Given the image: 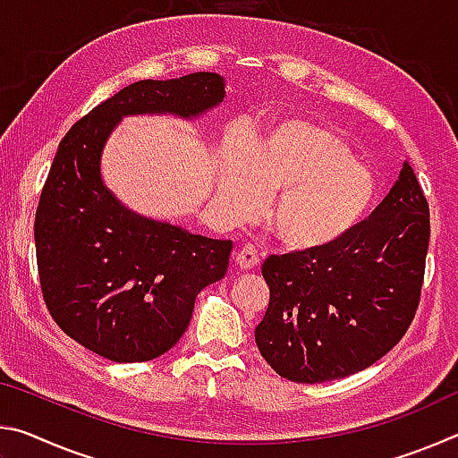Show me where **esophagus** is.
<instances>
[{"label": "esophagus", "mask_w": 458, "mask_h": 458, "mask_svg": "<svg viewBox=\"0 0 458 458\" xmlns=\"http://www.w3.org/2000/svg\"><path fill=\"white\" fill-rule=\"evenodd\" d=\"M234 259H236V265L242 270H252L260 265L259 250H257V246H252V244H246L240 248Z\"/></svg>", "instance_id": "obj_1"}]
</instances>
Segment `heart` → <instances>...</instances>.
<instances>
[{
  "label": "heart",
  "instance_id": "b5f03b06",
  "mask_svg": "<svg viewBox=\"0 0 458 458\" xmlns=\"http://www.w3.org/2000/svg\"><path fill=\"white\" fill-rule=\"evenodd\" d=\"M278 193L270 228L293 250L339 242L366 218L377 180L341 131L293 119L254 139L250 153H222L218 198L236 216H250L262 196Z\"/></svg>",
  "mask_w": 458,
  "mask_h": 458
}]
</instances>
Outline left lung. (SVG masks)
<instances>
[{
    "label": "left lung",
    "instance_id": "left-lung-1",
    "mask_svg": "<svg viewBox=\"0 0 458 458\" xmlns=\"http://www.w3.org/2000/svg\"><path fill=\"white\" fill-rule=\"evenodd\" d=\"M428 201L414 169L339 242L268 257V309L254 337L278 376L321 384L369 368L404 337L424 283Z\"/></svg>",
    "mask_w": 458,
    "mask_h": 458
}]
</instances>
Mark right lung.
I'll return each mask as SVG.
<instances>
[{
  "label": "right lung",
  "mask_w": 458,
  "mask_h": 458,
  "mask_svg": "<svg viewBox=\"0 0 458 458\" xmlns=\"http://www.w3.org/2000/svg\"><path fill=\"white\" fill-rule=\"evenodd\" d=\"M224 95L216 72L139 81L76 121L54 155L34 224L44 303L68 337L106 360L149 361L172 350L198 293L226 275L232 240L131 212L100 177L103 147L127 114L193 119Z\"/></svg>",
  "instance_id": "right-lung-1"
}]
</instances>
